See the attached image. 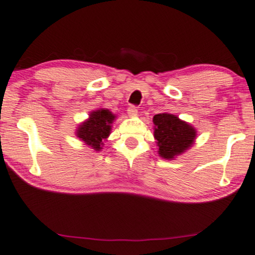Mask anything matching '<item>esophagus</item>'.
<instances>
[{"mask_svg": "<svg viewBox=\"0 0 255 255\" xmlns=\"http://www.w3.org/2000/svg\"><path fill=\"white\" fill-rule=\"evenodd\" d=\"M127 113H128V115H129V117L134 118V117H136V115H137V109H136V107H134V106H131V107L128 108Z\"/></svg>", "mask_w": 255, "mask_h": 255, "instance_id": "34e87169", "label": "esophagus"}]
</instances>
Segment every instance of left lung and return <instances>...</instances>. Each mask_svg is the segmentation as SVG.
<instances>
[{
	"label": "left lung",
	"mask_w": 255,
	"mask_h": 255,
	"mask_svg": "<svg viewBox=\"0 0 255 255\" xmlns=\"http://www.w3.org/2000/svg\"><path fill=\"white\" fill-rule=\"evenodd\" d=\"M153 124L157 154L162 159L174 160L195 142L198 130L176 115L169 113L156 114L153 118Z\"/></svg>",
	"instance_id": "left-lung-1"
}]
</instances>
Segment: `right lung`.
<instances>
[{"label": "right lung", "instance_id": "right-lung-1", "mask_svg": "<svg viewBox=\"0 0 255 255\" xmlns=\"http://www.w3.org/2000/svg\"><path fill=\"white\" fill-rule=\"evenodd\" d=\"M117 115L107 108H99L89 113V118L76 128V136L95 151L104 149V142L107 141L112 131V125Z\"/></svg>", "mask_w": 255, "mask_h": 255}]
</instances>
